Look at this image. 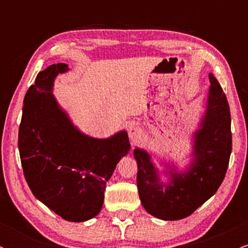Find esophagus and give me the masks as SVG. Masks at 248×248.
Returning <instances> with one entry per match:
<instances>
[{"label":"esophagus","instance_id":"34e87169","mask_svg":"<svg viewBox=\"0 0 248 248\" xmlns=\"http://www.w3.org/2000/svg\"><path fill=\"white\" fill-rule=\"evenodd\" d=\"M128 136H129L130 141H132L133 143H136V142L140 141V139L142 136L141 129L136 126H130L129 129H128Z\"/></svg>","mask_w":248,"mask_h":248}]
</instances>
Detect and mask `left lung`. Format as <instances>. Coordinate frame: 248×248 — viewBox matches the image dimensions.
Returning a JSON list of instances; mask_svg holds the SVG:
<instances>
[{
    "label": "left lung",
    "mask_w": 248,
    "mask_h": 248,
    "mask_svg": "<svg viewBox=\"0 0 248 248\" xmlns=\"http://www.w3.org/2000/svg\"><path fill=\"white\" fill-rule=\"evenodd\" d=\"M205 112L192 133V153L184 167L153 162L152 153L136 147L138 190L146 211L162 220H179L195 212L217 192L232 150L231 114L220 84L209 73Z\"/></svg>",
    "instance_id": "1"
}]
</instances>
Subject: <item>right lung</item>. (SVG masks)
Here are the masks:
<instances>
[{"instance_id":"obj_1","label":"right lung","mask_w":248,"mask_h":248,"mask_svg":"<svg viewBox=\"0 0 248 248\" xmlns=\"http://www.w3.org/2000/svg\"><path fill=\"white\" fill-rule=\"evenodd\" d=\"M64 62L37 75L24 96L18 149L24 177L44 205L75 223L94 218L104 204L108 179L130 150L126 130L106 139L86 135L53 95Z\"/></svg>"}]
</instances>
